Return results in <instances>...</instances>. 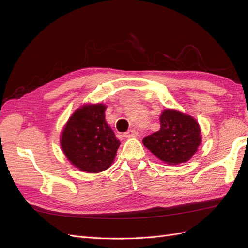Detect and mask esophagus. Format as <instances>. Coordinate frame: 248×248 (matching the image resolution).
Segmentation results:
<instances>
[{"instance_id": "obj_1", "label": "esophagus", "mask_w": 248, "mask_h": 248, "mask_svg": "<svg viewBox=\"0 0 248 248\" xmlns=\"http://www.w3.org/2000/svg\"><path fill=\"white\" fill-rule=\"evenodd\" d=\"M139 136V133L136 131V130H128L127 132H125L124 133V137L125 138H127V139H129V138H136V137H138Z\"/></svg>"}]
</instances>
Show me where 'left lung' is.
Listing matches in <instances>:
<instances>
[{
	"mask_svg": "<svg viewBox=\"0 0 248 248\" xmlns=\"http://www.w3.org/2000/svg\"><path fill=\"white\" fill-rule=\"evenodd\" d=\"M160 129L142 139V144L157 158L170 166L188 161L202 142V132L193 117L176 109H164Z\"/></svg>",
	"mask_w": 248,
	"mask_h": 248,
	"instance_id": "obj_1",
	"label": "left lung"
}]
</instances>
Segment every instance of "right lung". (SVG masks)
<instances>
[{
    "instance_id": "1",
    "label": "right lung",
    "mask_w": 248,
    "mask_h": 248,
    "mask_svg": "<svg viewBox=\"0 0 248 248\" xmlns=\"http://www.w3.org/2000/svg\"><path fill=\"white\" fill-rule=\"evenodd\" d=\"M106 109L103 103L82 104L61 132L62 151L79 170L97 174L114 162L121 142L106 121Z\"/></svg>"
}]
</instances>
